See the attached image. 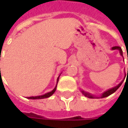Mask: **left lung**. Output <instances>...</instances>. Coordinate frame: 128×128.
<instances>
[{
  "instance_id": "left-lung-1",
  "label": "left lung",
  "mask_w": 128,
  "mask_h": 128,
  "mask_svg": "<svg viewBox=\"0 0 128 128\" xmlns=\"http://www.w3.org/2000/svg\"><path fill=\"white\" fill-rule=\"evenodd\" d=\"M112 50H116V49H117V50H120V55L121 56H122V49H121L120 47H119V46L112 47ZM122 82H121L120 83L118 86H116L115 88H111V89H110V90L106 91L105 92H103V93H102V96H101V98H106V97H108V96H110L111 94H112L113 92H116V91L120 87V86L122 85ZM82 93L84 96H86V97L88 98H95L93 96H92V95L89 94V93H88V92H84V91H82Z\"/></svg>"
}]
</instances>
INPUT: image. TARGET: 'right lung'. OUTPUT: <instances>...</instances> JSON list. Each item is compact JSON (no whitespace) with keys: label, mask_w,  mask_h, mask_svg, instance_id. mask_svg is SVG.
I'll return each instance as SVG.
<instances>
[{"label":"right lung","mask_w":128,"mask_h":128,"mask_svg":"<svg viewBox=\"0 0 128 128\" xmlns=\"http://www.w3.org/2000/svg\"><path fill=\"white\" fill-rule=\"evenodd\" d=\"M58 78H59V77L58 78ZM56 87L57 86H56V88L51 91V92H48L46 94H45V95H43V96H36V97H29V98H28V99H42V98H49L50 96H51L54 92H55V91L56 90Z\"/></svg>","instance_id":"right-lung-1"}]
</instances>
